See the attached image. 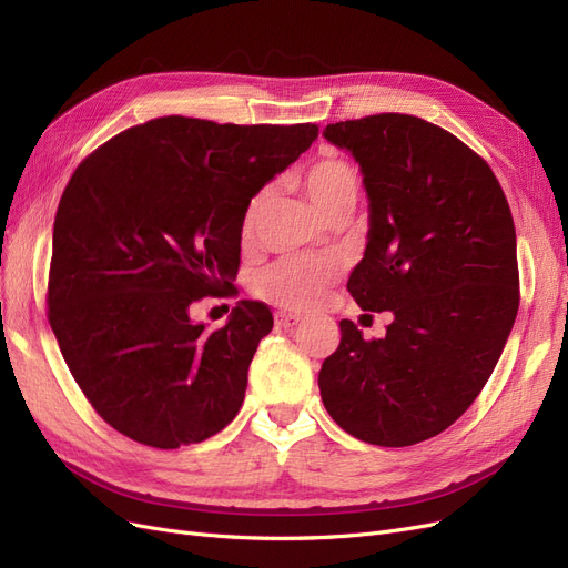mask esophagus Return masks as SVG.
<instances>
[{
    "mask_svg": "<svg viewBox=\"0 0 568 568\" xmlns=\"http://www.w3.org/2000/svg\"><path fill=\"white\" fill-rule=\"evenodd\" d=\"M301 322H303V317L296 315V313H286V311H280V313H277V324L284 326V329H291V326H296V324H301Z\"/></svg>",
    "mask_w": 568,
    "mask_h": 568,
    "instance_id": "esophagus-1",
    "label": "esophagus"
}]
</instances>
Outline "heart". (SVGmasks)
<instances>
[{
	"label": "heart",
	"instance_id": "obj_1",
	"mask_svg": "<svg viewBox=\"0 0 568 568\" xmlns=\"http://www.w3.org/2000/svg\"><path fill=\"white\" fill-rule=\"evenodd\" d=\"M303 186L307 196L317 205V211H322L324 217H329L332 213L343 209L353 211L359 196V175L348 161L338 156H324L305 170ZM267 196V189H261L248 201L244 213V234H251L255 230ZM336 280L338 265L329 261V257L286 255L257 274L253 286L255 294L265 301L305 311V307L317 305Z\"/></svg>",
	"mask_w": 568,
	"mask_h": 568
}]
</instances>
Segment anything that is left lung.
I'll use <instances>...</instances> for the list:
<instances>
[{"mask_svg": "<svg viewBox=\"0 0 568 568\" xmlns=\"http://www.w3.org/2000/svg\"><path fill=\"white\" fill-rule=\"evenodd\" d=\"M324 136L353 153L369 196L348 291L393 322L365 341L341 320L322 403L351 436L405 448L455 424L490 379L519 311L517 232L490 165L448 130L379 113Z\"/></svg>", "mask_w": 568, "mask_h": 568, "instance_id": "1", "label": "left lung"}]
</instances>
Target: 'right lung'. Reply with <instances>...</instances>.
<instances>
[{"label": "right lung", "instance_id": "1", "mask_svg": "<svg viewBox=\"0 0 568 568\" xmlns=\"http://www.w3.org/2000/svg\"><path fill=\"white\" fill-rule=\"evenodd\" d=\"M317 134L165 115L75 168L54 220L47 317L115 432L175 450L236 417L270 307L239 301L222 329L192 322V307L234 294L248 201Z\"/></svg>", "mask_w": 568, "mask_h": 568}]
</instances>
